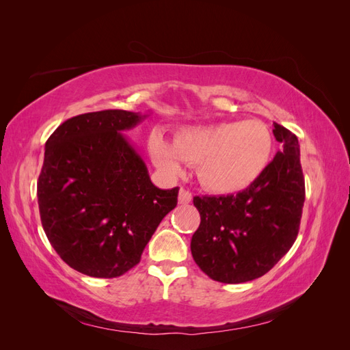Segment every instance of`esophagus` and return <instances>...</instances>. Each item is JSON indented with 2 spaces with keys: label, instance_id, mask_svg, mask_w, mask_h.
<instances>
[{
  "label": "esophagus",
  "instance_id": "esophagus-1",
  "mask_svg": "<svg viewBox=\"0 0 350 350\" xmlns=\"http://www.w3.org/2000/svg\"><path fill=\"white\" fill-rule=\"evenodd\" d=\"M191 200H193V194L189 193L188 189H185V188L179 189V197H178L179 204L185 206V204H188V203H191Z\"/></svg>",
  "mask_w": 350,
  "mask_h": 350
}]
</instances>
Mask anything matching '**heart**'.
<instances>
[{
  "label": "heart",
  "mask_w": 350,
  "mask_h": 350,
  "mask_svg": "<svg viewBox=\"0 0 350 350\" xmlns=\"http://www.w3.org/2000/svg\"><path fill=\"white\" fill-rule=\"evenodd\" d=\"M149 147L154 163L171 175L183 172L184 163L197 165L200 184L216 194L247 189L266 171L274 140L269 126L258 120L188 125L174 142L153 133Z\"/></svg>",
  "instance_id": "obj_1"
}]
</instances>
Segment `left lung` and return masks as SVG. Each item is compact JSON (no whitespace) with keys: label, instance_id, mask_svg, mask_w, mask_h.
<instances>
[{"label":"left lung","instance_id":"obj_1","mask_svg":"<svg viewBox=\"0 0 350 350\" xmlns=\"http://www.w3.org/2000/svg\"><path fill=\"white\" fill-rule=\"evenodd\" d=\"M283 149L238 194L194 197L201 221L191 239L197 266L210 279L243 283L264 276L298 237L305 179L298 137L274 122Z\"/></svg>","mask_w":350,"mask_h":350}]
</instances>
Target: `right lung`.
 Segmentation results:
<instances>
[{"label": "right lung", "mask_w": 350, "mask_h": 350, "mask_svg": "<svg viewBox=\"0 0 350 350\" xmlns=\"http://www.w3.org/2000/svg\"><path fill=\"white\" fill-rule=\"evenodd\" d=\"M144 118L122 109L81 113L45 144L38 179L42 226L58 256L88 276L112 279L137 266L176 207L179 188L154 187L121 133Z\"/></svg>", "instance_id": "obj_1"}]
</instances>
